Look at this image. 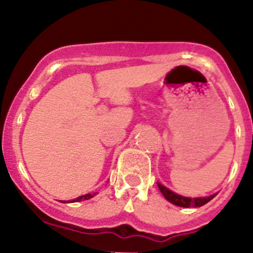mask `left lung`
<instances>
[{
    "label": "left lung",
    "instance_id": "obj_1",
    "mask_svg": "<svg viewBox=\"0 0 253 253\" xmlns=\"http://www.w3.org/2000/svg\"><path fill=\"white\" fill-rule=\"evenodd\" d=\"M158 184L159 190L161 193L163 194L165 199L168 201L173 203V205L179 206V207H185V208H189V207H201V206L206 205L207 202H210L211 199L215 197L216 194H213V195L207 196V197H197V199H190V197H184L181 195H177V194L171 191L168 188H165L164 185H162L161 183H157Z\"/></svg>",
    "mask_w": 253,
    "mask_h": 253
}]
</instances>
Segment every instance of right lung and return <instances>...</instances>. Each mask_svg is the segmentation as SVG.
<instances>
[{"instance_id": "1", "label": "right lung", "mask_w": 253, "mask_h": 253, "mask_svg": "<svg viewBox=\"0 0 253 253\" xmlns=\"http://www.w3.org/2000/svg\"><path fill=\"white\" fill-rule=\"evenodd\" d=\"M94 195H95V193H94V194H86V195L78 196L77 199L72 200V201H69V202H80V201H84V200H89V199H91V197L94 196Z\"/></svg>"}]
</instances>
